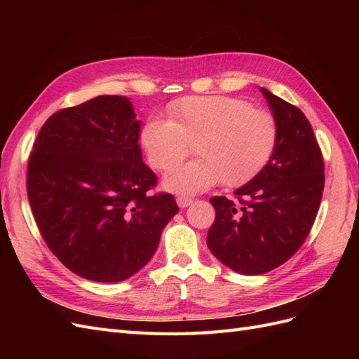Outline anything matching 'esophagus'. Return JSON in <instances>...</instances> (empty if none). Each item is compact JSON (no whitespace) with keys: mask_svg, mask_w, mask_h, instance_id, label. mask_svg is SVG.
<instances>
[{"mask_svg":"<svg viewBox=\"0 0 359 359\" xmlns=\"http://www.w3.org/2000/svg\"><path fill=\"white\" fill-rule=\"evenodd\" d=\"M177 203H178L180 208H187V206H190L193 203V199L187 198V196H178Z\"/></svg>","mask_w":359,"mask_h":359,"instance_id":"obj_1","label":"esophagus"}]
</instances>
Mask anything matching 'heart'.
Returning <instances> with one entry per match:
<instances>
[{"label": "heart", "mask_w": 359, "mask_h": 359, "mask_svg": "<svg viewBox=\"0 0 359 359\" xmlns=\"http://www.w3.org/2000/svg\"><path fill=\"white\" fill-rule=\"evenodd\" d=\"M169 121L148 118L140 130L149 165L169 170L189 154L198 158L170 170L166 190L194 194L220 182L238 187L253 180L278 144L274 115L238 97H186L168 107Z\"/></svg>", "instance_id": "1"}]
</instances>
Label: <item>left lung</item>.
I'll list each match as a JSON object with an SVG mask.
<instances>
[{"label":"left lung","mask_w":359,"mask_h":359,"mask_svg":"<svg viewBox=\"0 0 359 359\" xmlns=\"http://www.w3.org/2000/svg\"><path fill=\"white\" fill-rule=\"evenodd\" d=\"M278 124V144L268 165L243 187L238 202L211 198L215 220L206 244L222 264L244 276L280 266L306 241L325 186L316 136L301 109L260 88Z\"/></svg>","instance_id":"obj_1"}]
</instances>
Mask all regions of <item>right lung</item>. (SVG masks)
<instances>
[{"label":"right lung","instance_id":"obj_1","mask_svg":"<svg viewBox=\"0 0 359 359\" xmlns=\"http://www.w3.org/2000/svg\"><path fill=\"white\" fill-rule=\"evenodd\" d=\"M140 121L123 95H99L48 118L32 147L27 193L43 240L72 273L100 283L142 269L180 208L149 196Z\"/></svg>","mask_w":359,"mask_h":359}]
</instances>
